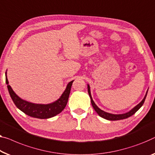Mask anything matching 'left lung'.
Segmentation results:
<instances>
[{"instance_id":"1","label":"left lung","mask_w":155,"mask_h":155,"mask_svg":"<svg viewBox=\"0 0 155 155\" xmlns=\"http://www.w3.org/2000/svg\"><path fill=\"white\" fill-rule=\"evenodd\" d=\"M147 91H147L146 94H145V95L144 97V98L143 99V100L140 101V102L136 106V107H134L132 109H131L130 110H129V111L125 113V114H110V113H107L106 111H104L103 110L100 109V108L95 104V103L94 102V101L92 98L91 92V87H90L89 84H87V92H88L89 96H90V97H91V104H92V107L94 108V110H95V111L97 113V114L100 115V117H103V118H104L106 120H119L126 119V118H127V117H130L132 115L134 114L135 113L137 112V110L142 107L144 101L145 100V98H146Z\"/></svg>"}]
</instances>
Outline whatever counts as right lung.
Here are the masks:
<instances>
[{
    "label": "right lung",
    "mask_w": 155,
    "mask_h": 155,
    "mask_svg": "<svg viewBox=\"0 0 155 155\" xmlns=\"http://www.w3.org/2000/svg\"><path fill=\"white\" fill-rule=\"evenodd\" d=\"M5 81L6 84L8 85V89L12 100L18 109L31 117L40 119H47L59 114L65 108L74 80L68 83L65 90L59 99L47 104L32 103L19 97L9 85L7 71L5 72Z\"/></svg>",
    "instance_id": "right-lung-1"
}]
</instances>
